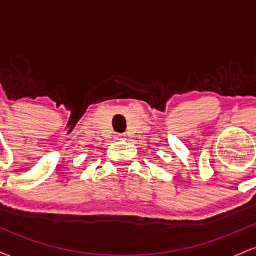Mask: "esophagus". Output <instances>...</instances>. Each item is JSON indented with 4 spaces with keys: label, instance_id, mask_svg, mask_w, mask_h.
I'll list each match as a JSON object with an SVG mask.
<instances>
[{
    "label": "esophagus",
    "instance_id": "34e87169",
    "mask_svg": "<svg viewBox=\"0 0 256 256\" xmlns=\"http://www.w3.org/2000/svg\"><path fill=\"white\" fill-rule=\"evenodd\" d=\"M114 138H116V140H125V134H116Z\"/></svg>",
    "mask_w": 256,
    "mask_h": 256
}]
</instances>
